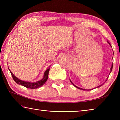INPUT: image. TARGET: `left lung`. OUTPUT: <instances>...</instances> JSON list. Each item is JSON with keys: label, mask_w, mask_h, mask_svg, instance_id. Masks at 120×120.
Listing matches in <instances>:
<instances>
[{"label": "left lung", "mask_w": 120, "mask_h": 120, "mask_svg": "<svg viewBox=\"0 0 120 120\" xmlns=\"http://www.w3.org/2000/svg\"><path fill=\"white\" fill-rule=\"evenodd\" d=\"M108 43H109V44H110V45L111 46V45H110V43H109V42H108ZM112 67H113V64H112V66H111V68H110V70H111V71H112ZM111 72H110V73H111ZM107 79H108V77H107V80H106V81L107 80ZM70 81H71V82H72V83L73 84V85H74V86H75V87L76 88H78V89H80V90H84V89H81V88H79V87H78V86H76L75 85H74V84L72 83V81H71V80H70ZM102 85H99V86H97V87L96 88H98V87H99V86H102ZM91 90H92V89H91ZM91 90V89H90V90Z\"/></svg>", "instance_id": "1"}]
</instances>
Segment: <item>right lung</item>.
Wrapping results in <instances>:
<instances>
[{"instance_id": "add662e5", "label": "right lung", "mask_w": 120, "mask_h": 120, "mask_svg": "<svg viewBox=\"0 0 120 120\" xmlns=\"http://www.w3.org/2000/svg\"><path fill=\"white\" fill-rule=\"evenodd\" d=\"M49 68H48V69H47L45 71L44 74V77H43V79H42L41 80L38 81L37 82H27V81L21 80L19 79V78H17L16 77H15V76L13 75V74L11 72V71H10V73L11 74V75L12 76L13 79V80L17 83L19 84V85H21L22 86H24L26 88L34 89H37L38 88L41 87V86H42L46 82V81H47L48 77V73H49Z\"/></svg>"}]
</instances>
